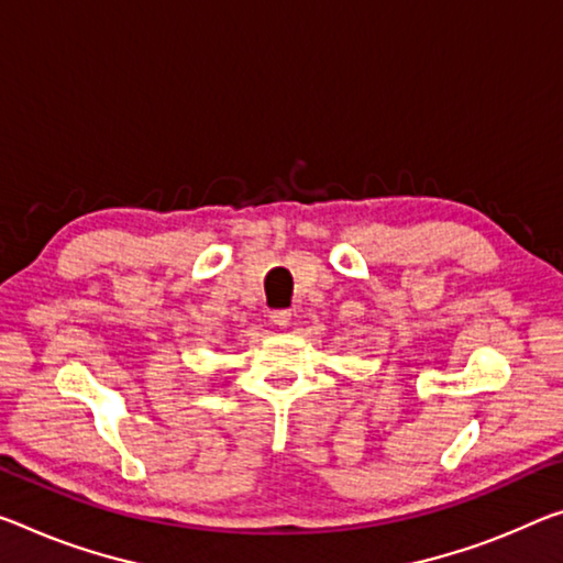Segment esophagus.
<instances>
[{
    "mask_svg": "<svg viewBox=\"0 0 563 563\" xmlns=\"http://www.w3.org/2000/svg\"><path fill=\"white\" fill-rule=\"evenodd\" d=\"M271 323L278 325V328H285L290 323V310H273L271 313Z\"/></svg>",
    "mask_w": 563,
    "mask_h": 563,
    "instance_id": "esophagus-1",
    "label": "esophagus"
}]
</instances>
